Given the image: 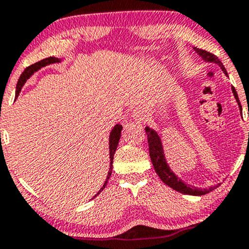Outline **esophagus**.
I'll return each mask as SVG.
<instances>
[{
	"label": "esophagus",
	"instance_id": "34e87169",
	"mask_svg": "<svg viewBox=\"0 0 249 249\" xmlns=\"http://www.w3.org/2000/svg\"><path fill=\"white\" fill-rule=\"evenodd\" d=\"M146 112H145L142 108H136V110L133 111L132 118L136 122H144L145 119H146Z\"/></svg>",
	"mask_w": 249,
	"mask_h": 249
}]
</instances>
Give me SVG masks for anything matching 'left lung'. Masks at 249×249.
<instances>
[{
    "label": "left lung",
    "instance_id": "obj_1",
    "mask_svg": "<svg viewBox=\"0 0 249 249\" xmlns=\"http://www.w3.org/2000/svg\"><path fill=\"white\" fill-rule=\"evenodd\" d=\"M194 51H196L198 55L204 59L205 62L207 63H214V64L219 65L220 69L224 71V73L228 77L227 71H226L224 64L219 61V58L213 53H208L206 50L199 49V48L193 47ZM232 92L234 98H235L236 103H238L239 108L241 110V104H240L238 93H236L235 89L232 87ZM145 131H146L147 134V141H148V148H150V157H151V161H152L154 170H156V173L158 174V177L162 180L164 184H166L167 186H170L171 188H173L174 191L177 192H180L182 194H188V196H204V194H207L210 192H212L213 190H215L216 187L219 186L218 185H214V186H211L208 188H200V187H194L192 185L186 184L184 180H181L177 176L176 173L171 170L170 165L166 160V157H165V152H164V146H162V142L160 136H159L158 132L153 128L146 126L145 127Z\"/></svg>",
    "mask_w": 249,
    "mask_h": 249
}]
</instances>
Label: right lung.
Returning <instances> with one entry per match:
<instances>
[{"mask_svg":"<svg viewBox=\"0 0 249 249\" xmlns=\"http://www.w3.org/2000/svg\"><path fill=\"white\" fill-rule=\"evenodd\" d=\"M63 61V58H57V57H48V58H44L42 59V61L35 63V64L30 65V67H28L27 69H25L23 72H22L21 77H19L18 82H17V85H16V98L18 97L19 92H21L22 88H23V85L25 84V82H27V79H29L31 76L34 75V73L37 72L38 70H41L42 68L47 67V65H50V64H55V63H61ZM122 128L123 126L121 124H116L115 126H113L112 130H111L110 132V136H108V154H110V170H108L107 172V180H105L104 185H103L101 190L98 191V193L96 194L95 196H98L99 193L102 192L103 190H104L105 186H107L108 179H110L111 177V173H112V162H113V156H115V152L117 150V146H118V142H119V139H121V136H122ZM93 196V198H95Z\"/></svg>","mask_w":249,"mask_h":249,"instance_id":"obj_1","label":"right lung"}]
</instances>
